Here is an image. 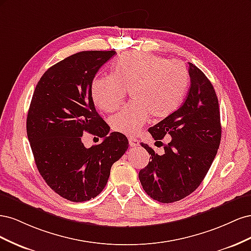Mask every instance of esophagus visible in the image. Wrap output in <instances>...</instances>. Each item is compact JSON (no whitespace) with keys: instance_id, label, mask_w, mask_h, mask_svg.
I'll list each match as a JSON object with an SVG mask.
<instances>
[{"instance_id":"34e87169","label":"esophagus","mask_w":251,"mask_h":251,"mask_svg":"<svg viewBox=\"0 0 251 251\" xmlns=\"http://www.w3.org/2000/svg\"><path fill=\"white\" fill-rule=\"evenodd\" d=\"M128 143H130V146H131L132 148H136V147H138V146H139V141H138V139L133 138V137L128 138Z\"/></svg>"}]
</instances>
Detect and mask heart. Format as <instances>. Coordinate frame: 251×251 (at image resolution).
<instances>
[{
  "label": "heart",
  "instance_id": "1",
  "mask_svg": "<svg viewBox=\"0 0 251 251\" xmlns=\"http://www.w3.org/2000/svg\"><path fill=\"white\" fill-rule=\"evenodd\" d=\"M189 81L187 68L179 60L142 52H126L114 62L111 76L96 77L91 83V96L96 107L116 111L126 91L133 101L110 118L115 132L137 134L149 116L162 119L181 104Z\"/></svg>",
  "mask_w": 251,
  "mask_h": 251
}]
</instances>
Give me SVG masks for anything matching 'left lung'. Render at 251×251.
<instances>
[{
  "label": "left lung",
  "mask_w": 251,
  "mask_h": 251,
  "mask_svg": "<svg viewBox=\"0 0 251 251\" xmlns=\"http://www.w3.org/2000/svg\"><path fill=\"white\" fill-rule=\"evenodd\" d=\"M189 64L191 87L181 107L149 128L155 140L170 136L163 154L146 143L151 161L139 172L146 193L158 202L173 203L185 198L201 184L217 155L221 141L219 101L205 74Z\"/></svg>",
  "instance_id": "8db88e82"
}]
</instances>
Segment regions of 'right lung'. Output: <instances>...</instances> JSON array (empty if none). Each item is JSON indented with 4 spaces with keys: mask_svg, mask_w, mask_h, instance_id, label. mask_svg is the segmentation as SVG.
Here are the masks:
<instances>
[{
    "mask_svg": "<svg viewBox=\"0 0 251 251\" xmlns=\"http://www.w3.org/2000/svg\"><path fill=\"white\" fill-rule=\"evenodd\" d=\"M115 51H81L50 67L37 82L27 115V136L46 183L72 202L89 201L107 185L114 162L128 148L96 112L91 83ZM102 138L87 149L82 135Z\"/></svg>",
    "mask_w": 251,
    "mask_h": 251,
    "instance_id": "obj_1",
    "label": "right lung"
}]
</instances>
